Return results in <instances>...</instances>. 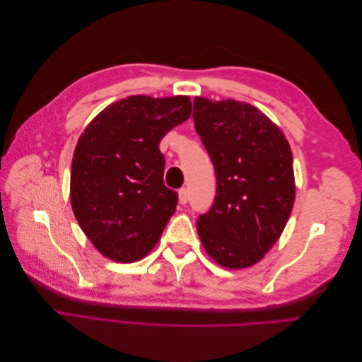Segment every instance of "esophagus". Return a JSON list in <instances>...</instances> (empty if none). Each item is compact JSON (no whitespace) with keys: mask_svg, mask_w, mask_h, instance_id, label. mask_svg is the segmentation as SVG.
Segmentation results:
<instances>
[{"mask_svg":"<svg viewBox=\"0 0 362 362\" xmlns=\"http://www.w3.org/2000/svg\"><path fill=\"white\" fill-rule=\"evenodd\" d=\"M178 198H180V204H187V201H189V190L187 189H181L180 192H178Z\"/></svg>","mask_w":362,"mask_h":362,"instance_id":"1","label":"esophagus"}]
</instances>
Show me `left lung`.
I'll list each match as a JSON object with an SVG mask.
<instances>
[{"mask_svg":"<svg viewBox=\"0 0 362 362\" xmlns=\"http://www.w3.org/2000/svg\"><path fill=\"white\" fill-rule=\"evenodd\" d=\"M196 133L211 158L217 190L196 229L206 254L226 269H246L276 243L294 204L293 154L278 125L235 100L193 101Z\"/></svg>","mask_w":362,"mask_h":362,"instance_id":"left-lung-1","label":"left lung"}]
</instances>
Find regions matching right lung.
<instances>
[{"instance_id": "1", "label": "right lung", "mask_w": 362, "mask_h": 362, "mask_svg": "<svg viewBox=\"0 0 362 362\" xmlns=\"http://www.w3.org/2000/svg\"><path fill=\"white\" fill-rule=\"evenodd\" d=\"M192 115L189 96H128L86 127L71 170L76 222L98 252L134 262L154 249L175 213L178 193L163 181L158 144Z\"/></svg>"}]
</instances>
